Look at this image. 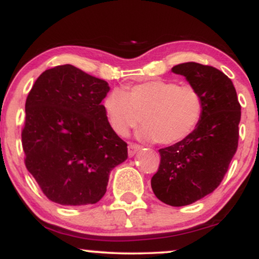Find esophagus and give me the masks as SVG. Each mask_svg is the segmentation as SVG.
Returning <instances> with one entry per match:
<instances>
[{
    "label": "esophagus",
    "instance_id": "obj_1",
    "mask_svg": "<svg viewBox=\"0 0 259 259\" xmlns=\"http://www.w3.org/2000/svg\"><path fill=\"white\" fill-rule=\"evenodd\" d=\"M141 148V146L138 144H133V142H130L129 146H127V154H129V157H133L134 154H135Z\"/></svg>",
    "mask_w": 259,
    "mask_h": 259
}]
</instances>
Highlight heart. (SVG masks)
Masks as SVG:
<instances>
[{"instance_id":"obj_1","label":"heart","mask_w":259,"mask_h":259,"mask_svg":"<svg viewBox=\"0 0 259 259\" xmlns=\"http://www.w3.org/2000/svg\"><path fill=\"white\" fill-rule=\"evenodd\" d=\"M109 126L125 136L141 121L140 135L162 145H175L189 138L200 125L204 99L194 85H180L175 80L157 79L113 90L103 101Z\"/></svg>"}]
</instances>
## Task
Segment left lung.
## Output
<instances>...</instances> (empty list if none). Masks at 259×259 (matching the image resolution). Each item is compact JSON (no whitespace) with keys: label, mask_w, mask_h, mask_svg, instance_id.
I'll use <instances>...</instances> for the list:
<instances>
[{"label":"left lung","mask_w":259,"mask_h":259,"mask_svg":"<svg viewBox=\"0 0 259 259\" xmlns=\"http://www.w3.org/2000/svg\"><path fill=\"white\" fill-rule=\"evenodd\" d=\"M204 99L200 125L189 138L160 148V163L151 179L157 198L181 207L209 195L221 185L239 144L241 106L233 81L210 65L195 62L171 68Z\"/></svg>","instance_id":"obj_1"}]
</instances>
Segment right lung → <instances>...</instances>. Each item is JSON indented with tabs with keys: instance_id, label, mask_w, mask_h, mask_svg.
I'll list each match as a JSON object with an SVG mask.
<instances>
[{
	"instance_id": "add662e5",
	"label": "right lung",
	"mask_w": 259,
	"mask_h": 259,
	"mask_svg": "<svg viewBox=\"0 0 259 259\" xmlns=\"http://www.w3.org/2000/svg\"><path fill=\"white\" fill-rule=\"evenodd\" d=\"M108 82L70 64L47 69L25 102V167L49 200L85 206L106 194L127 145L109 126L102 100Z\"/></svg>"
}]
</instances>
